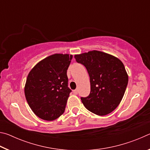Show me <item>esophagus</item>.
<instances>
[{
    "mask_svg": "<svg viewBox=\"0 0 150 150\" xmlns=\"http://www.w3.org/2000/svg\"><path fill=\"white\" fill-rule=\"evenodd\" d=\"M73 94H75V95H77L78 94V90L77 89H75V90H74L73 91Z\"/></svg>",
    "mask_w": 150,
    "mask_h": 150,
    "instance_id": "1",
    "label": "esophagus"
}]
</instances>
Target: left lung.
I'll return each instance as SVG.
<instances>
[{
	"instance_id": "1",
	"label": "left lung",
	"mask_w": 150,
	"mask_h": 150,
	"mask_svg": "<svg viewBox=\"0 0 150 150\" xmlns=\"http://www.w3.org/2000/svg\"><path fill=\"white\" fill-rule=\"evenodd\" d=\"M74 57L86 67L90 77V95L81 98L83 105L98 116L115 110L122 99L128 82L123 63L112 55L97 50Z\"/></svg>"
}]
</instances>
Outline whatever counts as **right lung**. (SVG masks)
Wrapping results in <instances>:
<instances>
[{
	"label": "right lung",
	"instance_id": "obj_1",
	"mask_svg": "<svg viewBox=\"0 0 150 150\" xmlns=\"http://www.w3.org/2000/svg\"><path fill=\"white\" fill-rule=\"evenodd\" d=\"M73 55L55 54L39 62L29 72L24 87L28 104L44 120H54L64 112L71 91L67 70Z\"/></svg>",
	"mask_w": 150,
	"mask_h": 150
}]
</instances>
